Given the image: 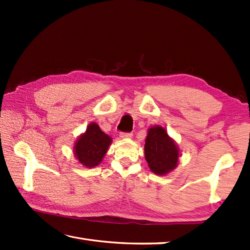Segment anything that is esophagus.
Instances as JSON below:
<instances>
[{
  "instance_id": "obj_1",
  "label": "esophagus",
  "mask_w": 250,
  "mask_h": 250,
  "mask_svg": "<svg viewBox=\"0 0 250 250\" xmlns=\"http://www.w3.org/2000/svg\"><path fill=\"white\" fill-rule=\"evenodd\" d=\"M119 136L121 139H131L133 136V133H131V132H120Z\"/></svg>"
}]
</instances>
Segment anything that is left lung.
Returning a JSON list of instances; mask_svg holds the SVG:
<instances>
[{
  "label": "left lung",
  "mask_w": 250,
  "mask_h": 250,
  "mask_svg": "<svg viewBox=\"0 0 250 250\" xmlns=\"http://www.w3.org/2000/svg\"><path fill=\"white\" fill-rule=\"evenodd\" d=\"M178 148L160 125L148 130L145 142V158L148 167L158 175H166L177 166Z\"/></svg>",
  "instance_id": "8db88e82"
}]
</instances>
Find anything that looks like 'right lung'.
<instances>
[{"label": "right lung", "mask_w": 250, "mask_h": 250, "mask_svg": "<svg viewBox=\"0 0 250 250\" xmlns=\"http://www.w3.org/2000/svg\"><path fill=\"white\" fill-rule=\"evenodd\" d=\"M110 143V137L105 134L97 124L92 122L88 125L86 133L77 140L74 147L76 158L84 167H97L102 161Z\"/></svg>", "instance_id": "right-lung-1"}]
</instances>
